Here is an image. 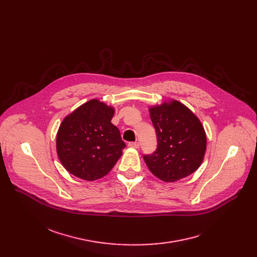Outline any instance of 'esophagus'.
Segmentation results:
<instances>
[{
  "label": "esophagus",
  "instance_id": "esophagus-1",
  "mask_svg": "<svg viewBox=\"0 0 257 257\" xmlns=\"http://www.w3.org/2000/svg\"><path fill=\"white\" fill-rule=\"evenodd\" d=\"M130 148H133V149H138L139 146H140V144H139V142L138 141H133V142H129V144H128Z\"/></svg>",
  "mask_w": 257,
  "mask_h": 257
}]
</instances>
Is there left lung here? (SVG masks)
I'll return each mask as SVG.
<instances>
[{
  "mask_svg": "<svg viewBox=\"0 0 257 257\" xmlns=\"http://www.w3.org/2000/svg\"><path fill=\"white\" fill-rule=\"evenodd\" d=\"M157 133V150L143 155L151 172L165 182H176L195 172L202 163L206 136L197 117L174 100L150 109Z\"/></svg>",
  "mask_w": 257,
  "mask_h": 257,
  "instance_id": "obj_1",
  "label": "left lung"
}]
</instances>
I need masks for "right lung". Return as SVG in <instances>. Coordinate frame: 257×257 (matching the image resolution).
<instances>
[{
  "label": "right lung",
  "mask_w": 257,
  "mask_h": 257,
  "mask_svg": "<svg viewBox=\"0 0 257 257\" xmlns=\"http://www.w3.org/2000/svg\"><path fill=\"white\" fill-rule=\"evenodd\" d=\"M113 116V107L92 99L64 119L57 135V153L69 173L93 181L113 169L126 148L111 122Z\"/></svg>",
  "instance_id": "1"
}]
</instances>
